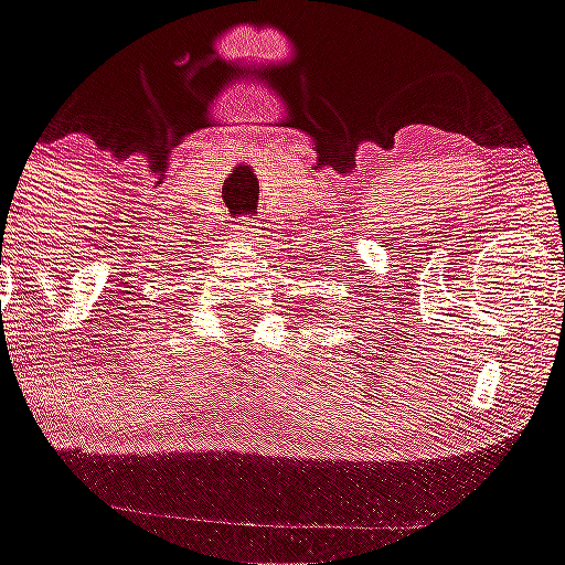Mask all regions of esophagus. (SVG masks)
Listing matches in <instances>:
<instances>
[{
  "mask_svg": "<svg viewBox=\"0 0 565 565\" xmlns=\"http://www.w3.org/2000/svg\"><path fill=\"white\" fill-rule=\"evenodd\" d=\"M235 235L243 241H256V224L250 218H243L235 224Z\"/></svg>",
  "mask_w": 565,
  "mask_h": 565,
  "instance_id": "34e87169",
  "label": "esophagus"
}]
</instances>
